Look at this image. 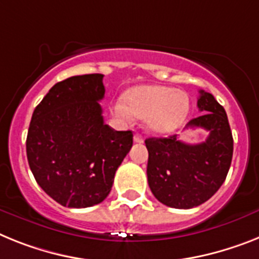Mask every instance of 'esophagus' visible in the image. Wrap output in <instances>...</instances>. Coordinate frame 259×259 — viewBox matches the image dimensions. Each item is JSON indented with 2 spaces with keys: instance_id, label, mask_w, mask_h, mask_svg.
Masks as SVG:
<instances>
[{
  "instance_id": "1",
  "label": "esophagus",
  "mask_w": 259,
  "mask_h": 259,
  "mask_svg": "<svg viewBox=\"0 0 259 259\" xmlns=\"http://www.w3.org/2000/svg\"><path fill=\"white\" fill-rule=\"evenodd\" d=\"M134 142L136 143H142L143 142V137L141 136L140 133L134 134Z\"/></svg>"
}]
</instances>
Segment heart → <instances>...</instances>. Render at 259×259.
<instances>
[{"instance_id": "obj_1", "label": "heart", "mask_w": 259, "mask_h": 259, "mask_svg": "<svg viewBox=\"0 0 259 259\" xmlns=\"http://www.w3.org/2000/svg\"><path fill=\"white\" fill-rule=\"evenodd\" d=\"M113 112L125 119L143 118L150 132L166 134L184 122L190 113V97L172 87L138 85L113 104Z\"/></svg>"}]
</instances>
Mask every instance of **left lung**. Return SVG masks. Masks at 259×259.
Segmentation results:
<instances>
[{"instance_id":"8db88e82","label":"left lung","mask_w":259,"mask_h":259,"mask_svg":"<svg viewBox=\"0 0 259 259\" xmlns=\"http://www.w3.org/2000/svg\"><path fill=\"white\" fill-rule=\"evenodd\" d=\"M197 108L204 112L184 130H207L201 143H186L179 136L147 138V180L154 196L167 207L190 209L219 191L233 156V137L225 109L210 93L200 91Z\"/></svg>"}]
</instances>
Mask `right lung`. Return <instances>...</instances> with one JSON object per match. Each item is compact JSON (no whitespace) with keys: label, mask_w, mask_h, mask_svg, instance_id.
I'll list each match as a JSON object with an SVG mask.
<instances>
[{"label":"right lung","mask_w":259,"mask_h":259,"mask_svg":"<svg viewBox=\"0 0 259 259\" xmlns=\"http://www.w3.org/2000/svg\"><path fill=\"white\" fill-rule=\"evenodd\" d=\"M104 75L56 82L32 113L26 140L30 170L49 196L68 208L106 199L117 168L133 146V133L104 123Z\"/></svg>","instance_id":"1"}]
</instances>
